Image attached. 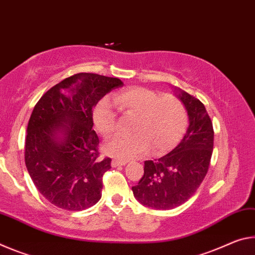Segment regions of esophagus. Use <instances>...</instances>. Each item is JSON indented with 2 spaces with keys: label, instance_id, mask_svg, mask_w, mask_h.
Returning a JSON list of instances; mask_svg holds the SVG:
<instances>
[{
  "label": "esophagus",
  "instance_id": "1",
  "mask_svg": "<svg viewBox=\"0 0 255 255\" xmlns=\"http://www.w3.org/2000/svg\"><path fill=\"white\" fill-rule=\"evenodd\" d=\"M127 162H128V161H125V160H119V159H114V160H112V166H113V167L124 166V165H127Z\"/></svg>",
  "mask_w": 255,
  "mask_h": 255
}]
</instances>
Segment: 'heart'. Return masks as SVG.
Wrapping results in <instances>:
<instances>
[{
    "label": "heart",
    "mask_w": 255,
    "mask_h": 255,
    "mask_svg": "<svg viewBox=\"0 0 255 255\" xmlns=\"http://www.w3.org/2000/svg\"><path fill=\"white\" fill-rule=\"evenodd\" d=\"M113 102L124 114L134 116L131 135H119L104 144L106 155L128 160L141 157L150 148L153 155L168 152L184 135L189 116L184 103L172 95L133 87L113 96ZM94 125L105 137L118 128V120L108 99H102L93 112Z\"/></svg>",
    "instance_id": "1"
}]
</instances>
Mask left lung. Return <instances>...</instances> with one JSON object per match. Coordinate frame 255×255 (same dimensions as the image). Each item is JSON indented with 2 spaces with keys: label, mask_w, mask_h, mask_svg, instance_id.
Instances as JSON below:
<instances>
[{
  "label": "left lung",
  "mask_w": 255,
  "mask_h": 255,
  "mask_svg": "<svg viewBox=\"0 0 255 255\" xmlns=\"http://www.w3.org/2000/svg\"><path fill=\"white\" fill-rule=\"evenodd\" d=\"M189 128L181 142L167 155L144 161V174L133 194L141 204L157 210L174 209L195 193L206 177L214 149V128L203 104L181 89Z\"/></svg>",
  "instance_id": "obj_1"
}]
</instances>
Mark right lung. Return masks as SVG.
<instances>
[{
	"mask_svg": "<svg viewBox=\"0 0 255 255\" xmlns=\"http://www.w3.org/2000/svg\"><path fill=\"white\" fill-rule=\"evenodd\" d=\"M118 78L78 73L43 95L28 122L24 161L39 193L61 209L81 211L102 198L111 158H99L93 111Z\"/></svg>",
	"mask_w": 255,
	"mask_h": 255,
	"instance_id": "add662e5",
	"label": "right lung"
}]
</instances>
